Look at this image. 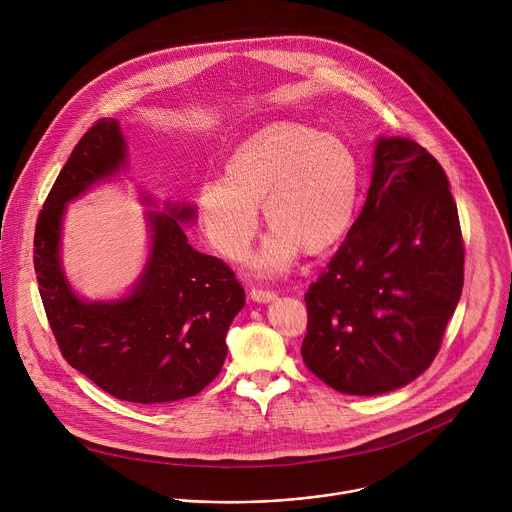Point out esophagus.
<instances>
[{
  "label": "esophagus",
  "instance_id": "1",
  "mask_svg": "<svg viewBox=\"0 0 512 512\" xmlns=\"http://www.w3.org/2000/svg\"><path fill=\"white\" fill-rule=\"evenodd\" d=\"M250 296H252V300H256V302H270V300H274V298H276V292H274V290H262V288H252Z\"/></svg>",
  "mask_w": 512,
  "mask_h": 512
}]
</instances>
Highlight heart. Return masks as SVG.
<instances>
[{"label":"heart","instance_id":"obj_1","mask_svg":"<svg viewBox=\"0 0 512 512\" xmlns=\"http://www.w3.org/2000/svg\"><path fill=\"white\" fill-rule=\"evenodd\" d=\"M360 200V164L338 136L298 122H274L246 138L224 166L220 182L198 190L196 210L210 246L242 260L258 232L262 208L272 228L254 264L286 270L298 248L322 254L350 230Z\"/></svg>","mask_w":512,"mask_h":512}]
</instances>
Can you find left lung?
<instances>
[{
	"label": "left lung",
	"mask_w": 512,
	"mask_h": 512,
	"mask_svg": "<svg viewBox=\"0 0 512 512\" xmlns=\"http://www.w3.org/2000/svg\"><path fill=\"white\" fill-rule=\"evenodd\" d=\"M464 282V242L442 166L416 142L380 138L360 216L304 294L306 368L372 396L422 374Z\"/></svg>",
	"instance_id": "1"
}]
</instances>
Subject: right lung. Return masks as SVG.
Returning a JSON list of instances; mask_svg holds the SVG:
<instances>
[{
	"label": "right lung",
	"mask_w": 512,
	"mask_h": 512,
	"mask_svg": "<svg viewBox=\"0 0 512 512\" xmlns=\"http://www.w3.org/2000/svg\"><path fill=\"white\" fill-rule=\"evenodd\" d=\"M124 160L116 120L102 118L80 138L40 210L34 268L50 328L70 366L120 400L164 404L202 392L220 374L244 288L224 260L188 244L178 220H190L194 210L184 206L150 214V262L128 298L90 304L72 292L60 268L62 214Z\"/></svg>",
	"instance_id": "obj_1"
}]
</instances>
